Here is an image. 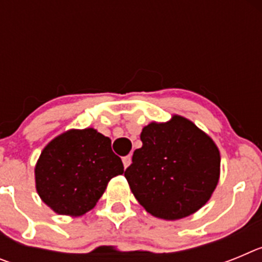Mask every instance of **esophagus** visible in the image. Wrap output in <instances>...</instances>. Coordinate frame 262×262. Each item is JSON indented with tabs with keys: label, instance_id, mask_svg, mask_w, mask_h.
Masks as SVG:
<instances>
[{
	"label": "esophagus",
	"instance_id": "esophagus-1",
	"mask_svg": "<svg viewBox=\"0 0 262 262\" xmlns=\"http://www.w3.org/2000/svg\"><path fill=\"white\" fill-rule=\"evenodd\" d=\"M122 161H123L124 168H128L129 164H131V156H124L123 159H122Z\"/></svg>",
	"mask_w": 262,
	"mask_h": 262
}]
</instances>
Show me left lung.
Segmentation results:
<instances>
[{"mask_svg":"<svg viewBox=\"0 0 262 262\" xmlns=\"http://www.w3.org/2000/svg\"><path fill=\"white\" fill-rule=\"evenodd\" d=\"M140 139L142 148L124 172L138 202L165 221L182 219L205 206L221 173L214 140L180 115L165 123L152 122Z\"/></svg>","mask_w":262,"mask_h":262,"instance_id":"obj_1","label":"left lung"}]
</instances>
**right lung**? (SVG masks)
Masks as SVG:
<instances>
[{"mask_svg":"<svg viewBox=\"0 0 262 262\" xmlns=\"http://www.w3.org/2000/svg\"><path fill=\"white\" fill-rule=\"evenodd\" d=\"M123 172L107 136L94 128L69 129L41 151L35 166L36 191L57 214L80 216L97 205L111 178Z\"/></svg>","mask_w":262,"mask_h":262,"instance_id":"obj_1","label":"right lung"}]
</instances>
